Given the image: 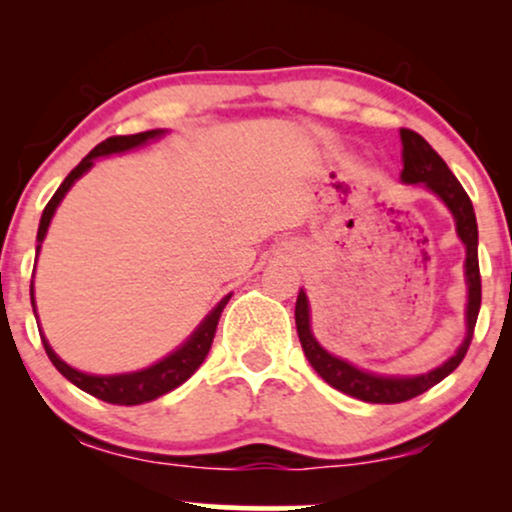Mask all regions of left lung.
<instances>
[{
    "label": "left lung",
    "instance_id": "8db88e82",
    "mask_svg": "<svg viewBox=\"0 0 512 512\" xmlns=\"http://www.w3.org/2000/svg\"><path fill=\"white\" fill-rule=\"evenodd\" d=\"M402 158H404V170L402 180L404 182H424L428 190H433L436 195L448 204L457 223V236L462 238V243L467 245V260H464V276H467V291H469V303H467V337L457 354L448 358L443 366L424 375H414V378H383V375L366 373V370H358L351 363L342 361V358L327 354L320 344L315 342L313 332H310V310H308V298L305 293H298L296 301V330L301 346L305 351V358L310 361V366L317 370L325 383L337 387L344 395H351L356 399L370 404H397L407 402L411 397H419L421 392L431 390L433 385H438L440 380L448 378V375L462 363L464 354H467L469 344H472L474 325H477L479 308H481V274H479V231H477V216H474L472 199H469L460 180L452 175L448 163L438 156V151L426 142L421 134H416L414 129H402Z\"/></svg>",
    "mask_w": 512,
    "mask_h": 512
}]
</instances>
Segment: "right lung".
Returning a JSON list of instances; mask_svg holds the SVG:
<instances>
[{
    "instance_id": "1",
    "label": "right lung",
    "mask_w": 512,
    "mask_h": 512,
    "mask_svg": "<svg viewBox=\"0 0 512 512\" xmlns=\"http://www.w3.org/2000/svg\"><path fill=\"white\" fill-rule=\"evenodd\" d=\"M161 134H163V129H149V132L127 134V137H108L105 142L98 144L96 149H93L91 154H88L84 161H81L79 166H76L72 173L64 178V182L57 187V192L48 202V207L43 209V216H40V226H38V250H40V243H43L45 233H48V226L52 221V214H55L57 204H60L62 197L67 195V190L74 185V180L81 178V175H84L86 170L93 166V158L108 156V154H120V151L134 149V146H142L149 142V139L161 137ZM228 298L231 296L223 298V301L216 305L214 310H211V313L207 315V320L197 327L195 334H192V337L187 339V342L182 344L178 351H173V354L163 358V361H158L156 366L139 370V373L86 375V373H81V370L67 366V363H64L62 358L50 349L48 339H45L43 334H40V339H43V346H45V351H48L52 366L60 370L69 383H74L79 390H84V392H88V395L103 399V402H108V404L132 407V404L151 402V399H156V397L166 395V392H170V390H175V387L185 383V380L190 378V375L195 373L199 366H202L204 358H207L209 349H211V342H214L216 325H219V317L223 313V308H226ZM33 310H35V301H33Z\"/></svg>"
}]
</instances>
